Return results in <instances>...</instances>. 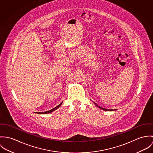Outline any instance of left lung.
<instances>
[{
	"mask_svg": "<svg viewBox=\"0 0 153 153\" xmlns=\"http://www.w3.org/2000/svg\"><path fill=\"white\" fill-rule=\"evenodd\" d=\"M94 104H96V105H97V107H99V108H101V109H102V110H108V111H113V109H111V110H107V109H105V108H102V107H100V106H99V105H97V104H96V103H94Z\"/></svg>",
	"mask_w": 153,
	"mask_h": 153,
	"instance_id": "1",
	"label": "left lung"
}]
</instances>
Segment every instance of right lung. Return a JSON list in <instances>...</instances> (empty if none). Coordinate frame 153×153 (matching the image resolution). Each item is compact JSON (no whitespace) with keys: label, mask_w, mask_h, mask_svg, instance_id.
<instances>
[{"label":"right lung","mask_w":153,"mask_h":153,"mask_svg":"<svg viewBox=\"0 0 153 153\" xmlns=\"http://www.w3.org/2000/svg\"><path fill=\"white\" fill-rule=\"evenodd\" d=\"M62 104V102L59 104V105H58L57 106H56V107H54V108H53V109H51V110H49V111H45V112H42V113H38V114H48V113H51L52 111H53L54 110H55L56 109H57V108H58L60 105H61V104Z\"/></svg>","instance_id":"right-lung-1"}]
</instances>
